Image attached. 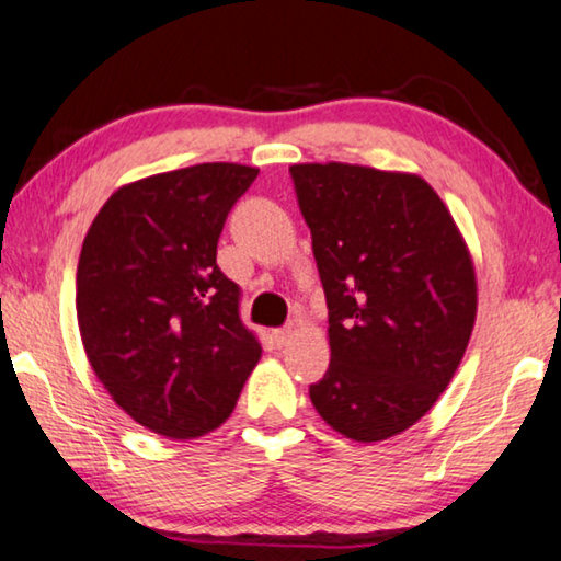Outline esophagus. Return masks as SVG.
<instances>
[{"instance_id": "1", "label": "esophagus", "mask_w": 561, "mask_h": 561, "mask_svg": "<svg viewBox=\"0 0 561 561\" xmlns=\"http://www.w3.org/2000/svg\"><path fill=\"white\" fill-rule=\"evenodd\" d=\"M272 337H274V342H277V345H287L289 337H291V330L289 328H279V330L272 332Z\"/></svg>"}]
</instances>
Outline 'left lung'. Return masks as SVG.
<instances>
[{
  "instance_id": "left-lung-1",
  "label": "left lung",
  "mask_w": 561,
  "mask_h": 561,
  "mask_svg": "<svg viewBox=\"0 0 561 561\" xmlns=\"http://www.w3.org/2000/svg\"><path fill=\"white\" fill-rule=\"evenodd\" d=\"M330 317V367L309 386L345 438L398 436L436 405L476 322L473 259L415 173L289 165Z\"/></svg>"
}]
</instances>
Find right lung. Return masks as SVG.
<instances>
[{"instance_id": "1", "label": "right lung", "mask_w": 561, "mask_h": 561, "mask_svg": "<svg viewBox=\"0 0 561 561\" xmlns=\"http://www.w3.org/2000/svg\"><path fill=\"white\" fill-rule=\"evenodd\" d=\"M256 173L198 163L125 183L82 241V347L115 403L158 436L219 428L262 357L239 284L216 264L224 221Z\"/></svg>"}]
</instances>
